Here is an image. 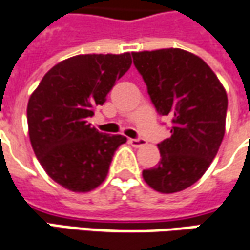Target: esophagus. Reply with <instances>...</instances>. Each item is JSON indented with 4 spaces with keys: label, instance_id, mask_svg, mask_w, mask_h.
I'll return each instance as SVG.
<instances>
[{
    "label": "esophagus",
    "instance_id": "esophagus-1",
    "mask_svg": "<svg viewBox=\"0 0 250 250\" xmlns=\"http://www.w3.org/2000/svg\"><path fill=\"white\" fill-rule=\"evenodd\" d=\"M128 141H130V144H131V146H137V148H138V146H146V141L144 140V138H130Z\"/></svg>",
    "mask_w": 250,
    "mask_h": 250
}]
</instances>
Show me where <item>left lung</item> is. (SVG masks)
<instances>
[{"label":"left lung","mask_w":250,"mask_h":250,"mask_svg":"<svg viewBox=\"0 0 250 250\" xmlns=\"http://www.w3.org/2000/svg\"><path fill=\"white\" fill-rule=\"evenodd\" d=\"M134 65L161 116L172 117L170 137L158 144L161 161L143 170L148 186L176 193L196 183L215 158L225 133L227 92L201 60L182 49L133 53Z\"/></svg>","instance_id":"obj_1"}]
</instances>
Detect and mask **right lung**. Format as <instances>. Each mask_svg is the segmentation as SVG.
Listing matches in <instances>:
<instances>
[{
  "label": "right lung",
  "instance_id": "obj_1",
  "mask_svg": "<svg viewBox=\"0 0 250 250\" xmlns=\"http://www.w3.org/2000/svg\"><path fill=\"white\" fill-rule=\"evenodd\" d=\"M130 65V53L80 54L54 65L30 95V144L46 173L62 188L85 193L106 179L114 151L127 138L99 133L86 120Z\"/></svg>",
  "mask_w": 250,
  "mask_h": 250
}]
</instances>
